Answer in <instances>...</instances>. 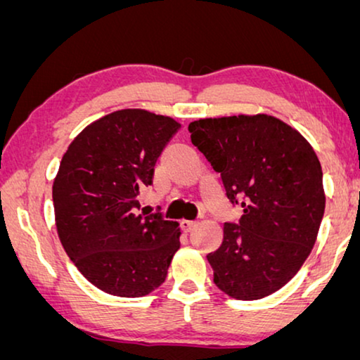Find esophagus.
<instances>
[{
  "mask_svg": "<svg viewBox=\"0 0 360 360\" xmlns=\"http://www.w3.org/2000/svg\"><path fill=\"white\" fill-rule=\"evenodd\" d=\"M180 226H181V229L185 231V233H190V231L196 226V221L195 219H181Z\"/></svg>",
  "mask_w": 360,
  "mask_h": 360,
  "instance_id": "esophagus-1",
  "label": "esophagus"
}]
</instances>
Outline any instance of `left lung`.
Masks as SVG:
<instances>
[{"mask_svg": "<svg viewBox=\"0 0 360 360\" xmlns=\"http://www.w3.org/2000/svg\"><path fill=\"white\" fill-rule=\"evenodd\" d=\"M188 131L231 203L244 210L206 255L216 287L238 300L277 292L307 260L323 221V170L313 147L269 115L210 117Z\"/></svg>", "mask_w": 360, "mask_h": 360, "instance_id": "obj_1", "label": "left lung"}]
</instances>
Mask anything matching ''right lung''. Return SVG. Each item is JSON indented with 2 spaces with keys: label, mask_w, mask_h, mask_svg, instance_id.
<instances>
[{
  "label": "right lung",
  "mask_w": 360,
  "mask_h": 360,
  "mask_svg": "<svg viewBox=\"0 0 360 360\" xmlns=\"http://www.w3.org/2000/svg\"><path fill=\"white\" fill-rule=\"evenodd\" d=\"M169 116L121 110L91 122L62 157L52 198L65 252L88 282L137 298L165 282L180 228L162 213H142L139 196L180 129Z\"/></svg>",
  "instance_id": "right-lung-1"
}]
</instances>
